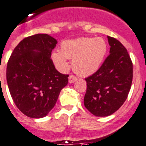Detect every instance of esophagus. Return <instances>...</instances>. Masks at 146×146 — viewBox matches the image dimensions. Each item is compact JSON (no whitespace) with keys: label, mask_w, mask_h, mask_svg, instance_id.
Wrapping results in <instances>:
<instances>
[{"label":"esophagus","mask_w":146,"mask_h":146,"mask_svg":"<svg viewBox=\"0 0 146 146\" xmlns=\"http://www.w3.org/2000/svg\"><path fill=\"white\" fill-rule=\"evenodd\" d=\"M76 79H77V77L73 76V75H70V76H69V78H68V80H69V82L70 84L73 83V82L76 80Z\"/></svg>","instance_id":"34e87169"}]
</instances>
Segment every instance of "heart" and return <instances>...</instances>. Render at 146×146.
Masks as SVG:
<instances>
[{
    "instance_id": "b5f03b06",
    "label": "heart",
    "mask_w": 146,
    "mask_h": 146,
    "mask_svg": "<svg viewBox=\"0 0 146 146\" xmlns=\"http://www.w3.org/2000/svg\"><path fill=\"white\" fill-rule=\"evenodd\" d=\"M106 51L107 45L102 38H78L63 41L60 45V51L53 52L51 59L61 71L68 68L67 59H73L72 67L75 73L82 76H88L99 69Z\"/></svg>"
}]
</instances>
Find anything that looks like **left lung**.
<instances>
[{
	"label": "left lung",
	"mask_w": 146,
	"mask_h": 146,
	"mask_svg": "<svg viewBox=\"0 0 146 146\" xmlns=\"http://www.w3.org/2000/svg\"><path fill=\"white\" fill-rule=\"evenodd\" d=\"M110 55L101 68L85 78L84 104L98 117L111 115L123 104L131 89L133 64L126 48L115 38L107 36Z\"/></svg>",
	"instance_id": "1"
}]
</instances>
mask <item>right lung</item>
I'll list each match as a JSON object with an SVG mask.
<instances>
[{
    "label": "right lung",
    "mask_w": 146,
    "mask_h": 146,
    "mask_svg": "<svg viewBox=\"0 0 146 146\" xmlns=\"http://www.w3.org/2000/svg\"><path fill=\"white\" fill-rule=\"evenodd\" d=\"M57 44L54 37L37 34L14 49L6 68V81L15 105L31 118H42L54 108L68 75L62 74L50 59Z\"/></svg>",
    "instance_id": "right-lung-1"
}]
</instances>
